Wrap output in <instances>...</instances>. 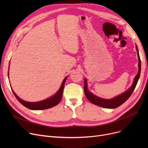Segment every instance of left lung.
<instances>
[{
	"label": "left lung",
	"mask_w": 148,
	"mask_h": 148,
	"mask_svg": "<svg viewBox=\"0 0 148 148\" xmlns=\"http://www.w3.org/2000/svg\"><path fill=\"white\" fill-rule=\"evenodd\" d=\"M136 49L137 52V57L138 59V73L137 75L134 77L133 84H132L130 88L128 89H127L125 92L122 93V94L116 96L112 99H104L94 95L88 90L87 80L86 79H84V94L90 102L98 106L101 107L103 108H115L122 105L123 103H125L129 98V97L131 95L132 93L133 92L136 86L137 83L139 79L140 75V72H141V60H140V58L138 50L137 45H136Z\"/></svg>",
	"instance_id": "left-lung-1"
}]
</instances>
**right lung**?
Listing matches in <instances>:
<instances>
[{
	"label": "right lung",
	"mask_w": 148,
	"mask_h": 148,
	"mask_svg": "<svg viewBox=\"0 0 148 148\" xmlns=\"http://www.w3.org/2000/svg\"><path fill=\"white\" fill-rule=\"evenodd\" d=\"M9 69H10V66H9ZM9 69H8V77H9ZM67 77H68V76H66L64 79L63 82H62V83L61 84V86H60V88L55 93V94H54L53 96H51L48 98H47L45 99L42 100V101H38V102L26 101H24V100L20 99L17 95V94L14 92V91L12 90V88H11V90L13 92L14 95L18 99V101L22 105L27 107V108H29V109L33 110H40L48 109V108H51L54 106L58 105L59 103V102L60 101V100L62 97V94H63V90H64V86H65V83Z\"/></svg>",
	"instance_id": "right-lung-1"
}]
</instances>
